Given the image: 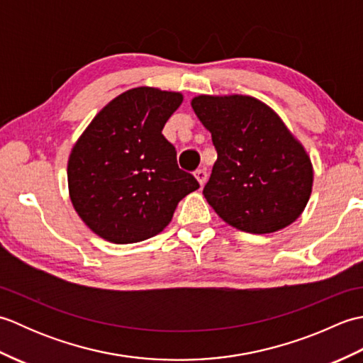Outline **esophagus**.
<instances>
[{
  "mask_svg": "<svg viewBox=\"0 0 363 363\" xmlns=\"http://www.w3.org/2000/svg\"><path fill=\"white\" fill-rule=\"evenodd\" d=\"M195 177H196V181L199 182V186H204L206 184V181H207V172L204 168H199V169H196L195 172Z\"/></svg>",
  "mask_w": 363,
  "mask_h": 363,
  "instance_id": "obj_1",
  "label": "esophagus"
}]
</instances>
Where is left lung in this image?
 I'll return each instance as SVG.
<instances>
[{
    "mask_svg": "<svg viewBox=\"0 0 363 363\" xmlns=\"http://www.w3.org/2000/svg\"><path fill=\"white\" fill-rule=\"evenodd\" d=\"M217 162L203 195L229 226L250 234L287 228L312 194L309 154L272 107L248 95H198Z\"/></svg>",
    "mask_w": 363,
    "mask_h": 363,
    "instance_id": "obj_1",
    "label": "left lung"
}]
</instances>
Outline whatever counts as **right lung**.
Returning <instances> with one entry per match:
<instances>
[{"instance_id":"right-lung-1","label":"right lung","mask_w":363,"mask_h":363,"mask_svg":"<svg viewBox=\"0 0 363 363\" xmlns=\"http://www.w3.org/2000/svg\"><path fill=\"white\" fill-rule=\"evenodd\" d=\"M179 91L135 87L99 111L68 157V194L81 220L107 242L137 243L162 233L177 203L199 189L177 167L162 134Z\"/></svg>"}]
</instances>
